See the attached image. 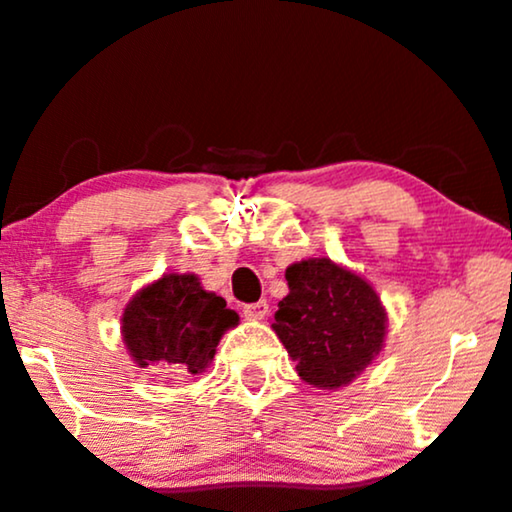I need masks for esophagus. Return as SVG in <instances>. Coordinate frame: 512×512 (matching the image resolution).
I'll return each mask as SVG.
<instances>
[{
	"mask_svg": "<svg viewBox=\"0 0 512 512\" xmlns=\"http://www.w3.org/2000/svg\"><path fill=\"white\" fill-rule=\"evenodd\" d=\"M269 312V305L267 300H257V303H250V305H243V317L250 319V322H257V319H264Z\"/></svg>",
	"mask_w": 512,
	"mask_h": 512,
	"instance_id": "34e87169",
	"label": "esophagus"
}]
</instances>
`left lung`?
I'll list each match as a JSON object with an SVG mask.
<instances>
[{
  "instance_id": "left-lung-1",
  "label": "left lung",
  "mask_w": 512,
  "mask_h": 512,
  "mask_svg": "<svg viewBox=\"0 0 512 512\" xmlns=\"http://www.w3.org/2000/svg\"><path fill=\"white\" fill-rule=\"evenodd\" d=\"M286 281L272 329L295 372L315 389L348 386L384 348L389 317L377 291L329 257L291 264Z\"/></svg>"
}]
</instances>
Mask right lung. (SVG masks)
I'll use <instances>...</instances> for the list:
<instances>
[{
    "label": "right lung",
    "instance_id": "right-lung-1",
    "mask_svg": "<svg viewBox=\"0 0 512 512\" xmlns=\"http://www.w3.org/2000/svg\"><path fill=\"white\" fill-rule=\"evenodd\" d=\"M236 324V312L195 274H164L126 305L121 336L138 367L190 377L212 365L219 338Z\"/></svg>",
    "mask_w": 512,
    "mask_h": 512
}]
</instances>
